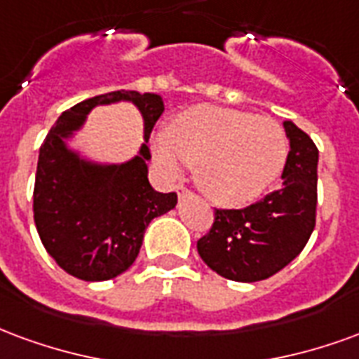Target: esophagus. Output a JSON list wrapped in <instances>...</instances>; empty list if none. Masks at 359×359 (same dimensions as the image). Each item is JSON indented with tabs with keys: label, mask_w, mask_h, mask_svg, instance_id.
Returning a JSON list of instances; mask_svg holds the SVG:
<instances>
[{
	"label": "esophagus",
	"mask_w": 359,
	"mask_h": 359,
	"mask_svg": "<svg viewBox=\"0 0 359 359\" xmlns=\"http://www.w3.org/2000/svg\"><path fill=\"white\" fill-rule=\"evenodd\" d=\"M176 191H177V197H180V198H183V197H187V195H191V191L187 189L185 185H177Z\"/></svg>",
	"instance_id": "1"
}]
</instances>
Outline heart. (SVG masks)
Returning a JSON list of instances; mask_svg holds the SVG:
<instances>
[{
	"instance_id": "b5f03b06",
	"label": "heart",
	"mask_w": 359,
	"mask_h": 359,
	"mask_svg": "<svg viewBox=\"0 0 359 359\" xmlns=\"http://www.w3.org/2000/svg\"><path fill=\"white\" fill-rule=\"evenodd\" d=\"M158 166L170 177L183 164L197 168V182L216 205L245 206L262 197L287 161L283 130L269 118L214 104L177 114L153 143Z\"/></svg>"
}]
</instances>
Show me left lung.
Returning <instances> with one entry per match:
<instances>
[{"instance_id": "8db88e82", "label": "left lung", "mask_w": 359, "mask_h": 359, "mask_svg": "<svg viewBox=\"0 0 359 359\" xmlns=\"http://www.w3.org/2000/svg\"><path fill=\"white\" fill-rule=\"evenodd\" d=\"M290 151L283 185L241 210H214L210 231L197 241L201 258L218 276L255 283L297 258L316 227L319 151L310 135L283 122Z\"/></svg>"}]
</instances>
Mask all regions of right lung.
Here are the masks:
<instances>
[{
  "label": "right lung",
  "instance_id": "add662e5",
  "mask_svg": "<svg viewBox=\"0 0 359 359\" xmlns=\"http://www.w3.org/2000/svg\"><path fill=\"white\" fill-rule=\"evenodd\" d=\"M120 100L135 104L144 116L140 154L122 165H101L68 147L91 108ZM162 112L156 93L111 91L65 111L47 133L34 185V222L49 256L70 276L107 281L124 273L140 255L151 219L176 206V193L154 191L147 177V141Z\"/></svg>",
  "mask_w": 359,
  "mask_h": 359
}]
</instances>
